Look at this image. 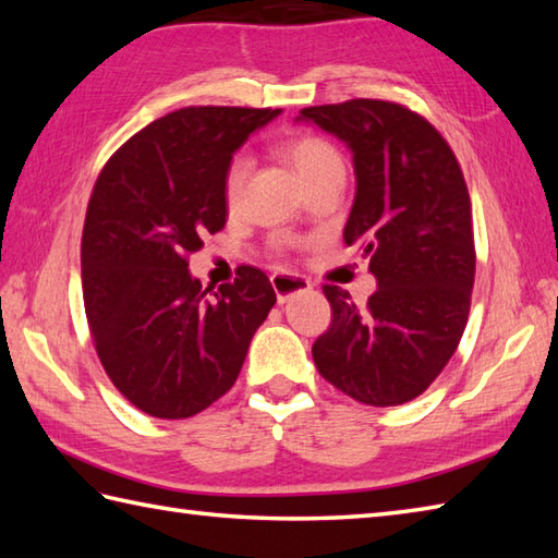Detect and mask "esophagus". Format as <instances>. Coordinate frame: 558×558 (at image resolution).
Segmentation results:
<instances>
[{"label": "esophagus", "instance_id": "1", "mask_svg": "<svg viewBox=\"0 0 558 558\" xmlns=\"http://www.w3.org/2000/svg\"><path fill=\"white\" fill-rule=\"evenodd\" d=\"M270 282H272V290H276L278 304H286L292 298H298V294L312 290L310 280L302 276H292V272H276V276H270Z\"/></svg>", "mask_w": 558, "mask_h": 558}]
</instances>
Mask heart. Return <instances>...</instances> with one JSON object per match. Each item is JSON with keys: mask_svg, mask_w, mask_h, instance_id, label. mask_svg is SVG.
I'll list each match as a JSON object with an SVG mask.
<instances>
[{"mask_svg": "<svg viewBox=\"0 0 558 558\" xmlns=\"http://www.w3.org/2000/svg\"><path fill=\"white\" fill-rule=\"evenodd\" d=\"M282 153H286L292 170L298 172L302 186H310L330 174H345V162H342L338 148L330 146L322 136L290 138L288 144L282 146ZM246 172H248V160L244 156H234L232 162L228 165V170H225L222 196H225V206L230 210L240 208L242 204Z\"/></svg>", "mask_w": 558, "mask_h": 558, "instance_id": "1", "label": "heart"}]
</instances>
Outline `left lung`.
<instances>
[{"instance_id":"left-lung-1","label":"left lung","mask_w":558,"mask_h":558,"mask_svg":"<svg viewBox=\"0 0 558 558\" xmlns=\"http://www.w3.org/2000/svg\"><path fill=\"white\" fill-rule=\"evenodd\" d=\"M298 120L352 150L357 192L342 236L369 256L378 286L366 306L324 288L333 322L312 348L316 369L364 405H402L441 374L468 324L475 236L462 170L444 136L396 102L318 105Z\"/></svg>"}]
</instances>
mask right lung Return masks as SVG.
<instances>
[{"instance_id": "obj_1", "label": "right lung", "mask_w": 558, "mask_h": 558, "mask_svg": "<svg viewBox=\"0 0 558 558\" xmlns=\"http://www.w3.org/2000/svg\"><path fill=\"white\" fill-rule=\"evenodd\" d=\"M280 110L184 108L141 129L105 162L81 240V280L96 352L141 412L184 420L234 386L276 304L254 266L208 298L189 254L228 220L225 170Z\"/></svg>"}]
</instances>
